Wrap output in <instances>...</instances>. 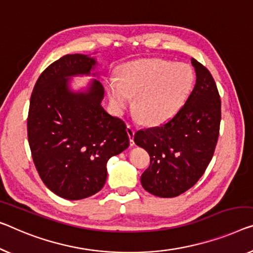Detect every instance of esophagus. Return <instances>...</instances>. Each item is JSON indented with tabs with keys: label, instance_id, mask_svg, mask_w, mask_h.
Wrapping results in <instances>:
<instances>
[{
	"label": "esophagus",
	"instance_id": "obj_1",
	"mask_svg": "<svg viewBox=\"0 0 253 253\" xmlns=\"http://www.w3.org/2000/svg\"><path fill=\"white\" fill-rule=\"evenodd\" d=\"M126 130H127V134H128V136H129L130 145H131V146H133V145H135V142H134L135 128H134L133 126H130V125H127V128H126Z\"/></svg>",
	"mask_w": 253,
	"mask_h": 253
}]
</instances>
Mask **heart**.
<instances>
[{"label":"heart","instance_id":"obj_1","mask_svg":"<svg viewBox=\"0 0 253 253\" xmlns=\"http://www.w3.org/2000/svg\"><path fill=\"white\" fill-rule=\"evenodd\" d=\"M192 85L191 69L184 63L163 59H143L127 63L119 78L107 82L109 100L117 114L133 103L136 114L148 125H158L171 118Z\"/></svg>","mask_w":253,"mask_h":253}]
</instances>
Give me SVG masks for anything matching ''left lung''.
<instances>
[{"instance_id": "obj_1", "label": "left lung", "mask_w": 253, "mask_h": 253, "mask_svg": "<svg viewBox=\"0 0 253 253\" xmlns=\"http://www.w3.org/2000/svg\"><path fill=\"white\" fill-rule=\"evenodd\" d=\"M197 74L185 104L170 120L135 133L134 141L150 154L142 186L160 198H174L191 188L212 159L219 136L221 102L210 71L191 58Z\"/></svg>"}]
</instances>
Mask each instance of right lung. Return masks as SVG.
<instances>
[{
    "label": "right lung",
    "mask_w": 253,
    "mask_h": 253,
    "mask_svg": "<svg viewBox=\"0 0 253 253\" xmlns=\"http://www.w3.org/2000/svg\"><path fill=\"white\" fill-rule=\"evenodd\" d=\"M96 60L67 54L51 63L34 86L27 118L28 142L43 183L59 197L81 200L107 180V163L129 146L124 120L101 105L97 79L85 92H73L69 78L89 75ZM96 73H93L95 76Z\"/></svg>",
    "instance_id": "right-lung-1"
}]
</instances>
